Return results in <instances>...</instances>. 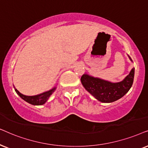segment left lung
Segmentation results:
<instances>
[{"instance_id":"obj_1","label":"left lung","mask_w":148,"mask_h":148,"mask_svg":"<svg viewBox=\"0 0 148 148\" xmlns=\"http://www.w3.org/2000/svg\"><path fill=\"white\" fill-rule=\"evenodd\" d=\"M129 57L131 62V58ZM135 68L121 82H112L101 78L84 74L80 80L84 88L98 101L112 103L121 99L130 90L133 83Z\"/></svg>"}]
</instances>
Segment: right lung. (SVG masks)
<instances>
[{
    "label": "right lung",
    "instance_id": "obj_1",
    "mask_svg": "<svg viewBox=\"0 0 148 148\" xmlns=\"http://www.w3.org/2000/svg\"><path fill=\"white\" fill-rule=\"evenodd\" d=\"M15 92H17V94L20 97L21 99L24 100L27 103L32 104V105L34 106H41L45 104L47 101V100L49 99V98L50 97V96L53 94L55 90L56 89V86H55L53 88H51V90L45 91L42 93L36 95H33V96H27L25 95L22 93H21L17 88H15L14 86Z\"/></svg>",
    "mask_w": 148,
    "mask_h": 148
}]
</instances>
